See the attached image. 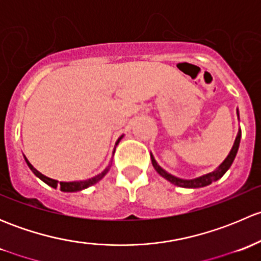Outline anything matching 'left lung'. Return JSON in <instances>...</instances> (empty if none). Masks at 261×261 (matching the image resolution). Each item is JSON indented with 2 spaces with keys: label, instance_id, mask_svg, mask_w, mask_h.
I'll return each mask as SVG.
<instances>
[{
  "label": "left lung",
  "instance_id": "1",
  "mask_svg": "<svg viewBox=\"0 0 261 261\" xmlns=\"http://www.w3.org/2000/svg\"><path fill=\"white\" fill-rule=\"evenodd\" d=\"M238 115H239V112H238ZM240 139H241V130L239 131L238 136H236V140H235V143H233V146H232V149H231L230 154H228L227 158L223 160L222 164H221L216 170L208 173V174H204V175H202V177L194 178V179H180V178H177V177H174V175L169 174V173H167L164 169H163V168H160L159 165H158V163L155 162L154 156L150 154V156H151L152 167L155 168V170H156V172L159 173L162 177H164L165 179L169 180L170 183L175 184V186H178V187H183V188H201V187L210 186L212 181H216V180L220 179V178L222 177L226 172H227L228 168L231 167V164H232L236 154H238L239 145H240Z\"/></svg>",
  "mask_w": 261,
  "mask_h": 261
}]
</instances>
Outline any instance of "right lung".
<instances>
[{
    "label": "right lung",
    "instance_id": "right-lung-1",
    "mask_svg": "<svg viewBox=\"0 0 261 261\" xmlns=\"http://www.w3.org/2000/svg\"><path fill=\"white\" fill-rule=\"evenodd\" d=\"M121 139H122V136H121V138L118 139L117 143H116V145H117V144L120 143ZM115 149H116V147H115ZM114 154H115V151H114ZM25 160H26V164L29 165V168H30V169L33 170V173L36 175V177L40 178L41 180L45 181V183L48 184V186L53 187V188H57V187H59L60 191H63V192H78V191H82V189H86V188H88V187L93 186V184H96L97 181L101 180L102 178H103L105 175L107 174V172H109L110 168H111V164H112V163H111V164H109V167H107L106 169H105L103 172L101 173V174L96 175V177L91 178V179L81 180V181H58V180H55V179H51V178L45 177V175H43L40 172H38V170H36L35 168H34L33 165L30 164V163H29V160L26 159V158H25Z\"/></svg>",
    "mask_w": 261,
    "mask_h": 261
}]
</instances>
